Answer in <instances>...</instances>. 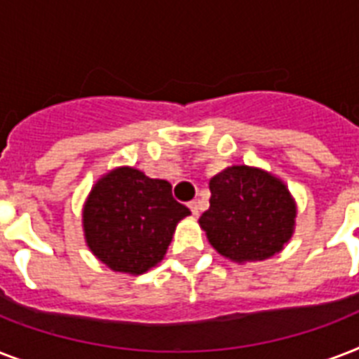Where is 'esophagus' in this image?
Returning <instances> with one entry per match:
<instances>
[{
	"label": "esophagus",
	"instance_id": "esophagus-1",
	"mask_svg": "<svg viewBox=\"0 0 359 359\" xmlns=\"http://www.w3.org/2000/svg\"><path fill=\"white\" fill-rule=\"evenodd\" d=\"M188 207H190V210L194 216H197V214H199V203L197 201H190L188 203Z\"/></svg>",
	"mask_w": 359,
	"mask_h": 359
}]
</instances>
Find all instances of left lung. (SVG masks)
<instances>
[{
  "instance_id": "8db88e82",
  "label": "left lung",
  "mask_w": 359,
  "mask_h": 359,
  "mask_svg": "<svg viewBox=\"0 0 359 359\" xmlns=\"http://www.w3.org/2000/svg\"><path fill=\"white\" fill-rule=\"evenodd\" d=\"M208 186L210 207L199 225L219 255L235 262L264 261L283 250L296 218L283 180L259 168L231 165Z\"/></svg>"
}]
</instances>
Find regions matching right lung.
Instances as JSON below:
<instances>
[{
  "instance_id": "right-lung-1",
  "label": "right lung",
  "mask_w": 359,
  "mask_h": 359,
  "mask_svg": "<svg viewBox=\"0 0 359 359\" xmlns=\"http://www.w3.org/2000/svg\"><path fill=\"white\" fill-rule=\"evenodd\" d=\"M190 208L171 184L135 168H115L97 180L83 205V233L93 255L114 272L140 276L162 261L175 227Z\"/></svg>"
}]
</instances>
